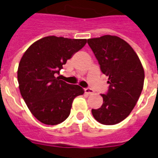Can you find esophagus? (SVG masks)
Returning a JSON list of instances; mask_svg holds the SVG:
<instances>
[{
  "label": "esophagus",
  "instance_id": "esophagus-1",
  "mask_svg": "<svg viewBox=\"0 0 158 158\" xmlns=\"http://www.w3.org/2000/svg\"><path fill=\"white\" fill-rule=\"evenodd\" d=\"M85 93L88 95L93 94V93H94V90H93V89H92L91 88H86V89H85Z\"/></svg>",
  "mask_w": 158,
  "mask_h": 158
}]
</instances>
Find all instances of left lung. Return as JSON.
Here are the masks:
<instances>
[{
    "mask_svg": "<svg viewBox=\"0 0 158 158\" xmlns=\"http://www.w3.org/2000/svg\"><path fill=\"white\" fill-rule=\"evenodd\" d=\"M101 72L108 77V90L101 94L103 104L92 109L96 120L104 125H114L127 118L139 100L143 89L145 73L133 48L123 40L114 35L88 40Z\"/></svg>",
    "mask_w": 158,
    "mask_h": 158,
    "instance_id": "left-lung-1",
    "label": "left lung"
}]
</instances>
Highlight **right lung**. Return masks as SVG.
I'll return each instance as SVG.
<instances>
[{"mask_svg": "<svg viewBox=\"0 0 158 158\" xmlns=\"http://www.w3.org/2000/svg\"><path fill=\"white\" fill-rule=\"evenodd\" d=\"M87 40L47 36L25 51L17 71L19 91L32 115L47 125H57L70 114L73 101L84 94L81 86L60 80L57 74Z\"/></svg>", "mask_w": 158, "mask_h": 158, "instance_id": "1", "label": "right lung"}]
</instances>
